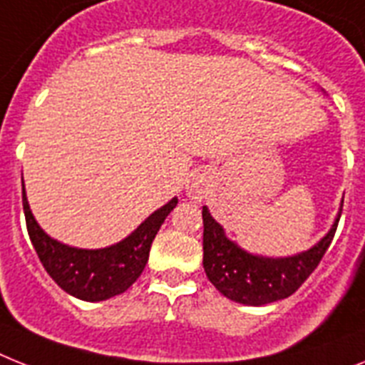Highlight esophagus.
Instances as JSON below:
<instances>
[{"label": "esophagus", "mask_w": 365, "mask_h": 365, "mask_svg": "<svg viewBox=\"0 0 365 365\" xmlns=\"http://www.w3.org/2000/svg\"><path fill=\"white\" fill-rule=\"evenodd\" d=\"M188 194L190 197H194V200H201V195H203V186L200 182H192L188 186Z\"/></svg>", "instance_id": "esophagus-1"}]
</instances>
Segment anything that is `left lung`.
Masks as SVG:
<instances>
[{
  "label": "left lung",
  "instance_id": "1",
  "mask_svg": "<svg viewBox=\"0 0 365 365\" xmlns=\"http://www.w3.org/2000/svg\"><path fill=\"white\" fill-rule=\"evenodd\" d=\"M339 216L327 237L308 252L294 257L267 259L246 254L225 239L224 230L203 207V267L207 278L224 297L250 306H263L291 297L327 254L338 230Z\"/></svg>",
  "mask_w": 365,
  "mask_h": 365
}]
</instances>
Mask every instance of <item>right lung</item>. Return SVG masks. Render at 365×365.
Instances as JSON below:
<instances>
[{
	"label": "right lung",
	"mask_w": 365,
	"mask_h": 365,
	"mask_svg": "<svg viewBox=\"0 0 365 365\" xmlns=\"http://www.w3.org/2000/svg\"><path fill=\"white\" fill-rule=\"evenodd\" d=\"M22 205L29 239L50 278L72 297L98 302L125 293L140 278L149 259L150 244L165 216L175 209L177 200L173 197L155 215H150L128 239L104 250L68 248L50 239L33 218L24 188Z\"/></svg>",
	"instance_id": "obj_1"
}]
</instances>
